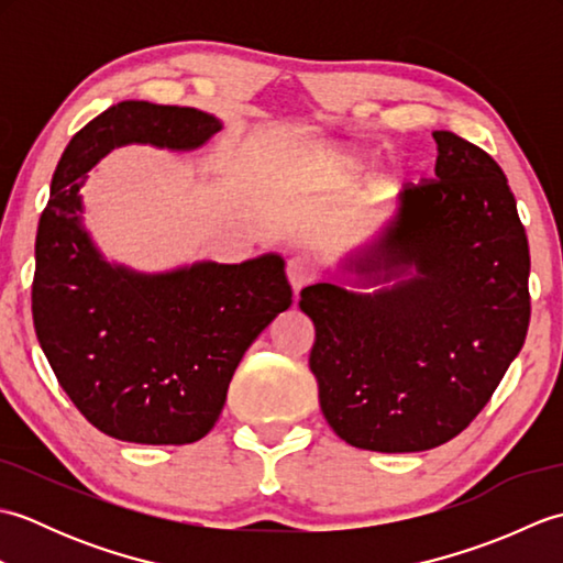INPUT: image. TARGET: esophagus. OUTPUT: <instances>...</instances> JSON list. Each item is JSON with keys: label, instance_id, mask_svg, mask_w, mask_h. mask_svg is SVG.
Masks as SVG:
<instances>
[{"label": "esophagus", "instance_id": "obj_1", "mask_svg": "<svg viewBox=\"0 0 563 563\" xmlns=\"http://www.w3.org/2000/svg\"><path fill=\"white\" fill-rule=\"evenodd\" d=\"M285 273H288V280H290L295 292H300L305 285H309L317 278L314 263L309 261L307 256H292L288 261V266H285Z\"/></svg>", "mask_w": 563, "mask_h": 563}]
</instances>
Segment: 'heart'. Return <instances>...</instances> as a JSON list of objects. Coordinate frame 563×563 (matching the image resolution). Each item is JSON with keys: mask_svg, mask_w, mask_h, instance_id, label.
Masks as SVG:
<instances>
[{"mask_svg": "<svg viewBox=\"0 0 563 563\" xmlns=\"http://www.w3.org/2000/svg\"><path fill=\"white\" fill-rule=\"evenodd\" d=\"M329 164L341 174H361L365 169L363 157H357L353 152H333L329 157Z\"/></svg>", "mask_w": 563, "mask_h": 563, "instance_id": "obj_1", "label": "heart"}]
</instances>
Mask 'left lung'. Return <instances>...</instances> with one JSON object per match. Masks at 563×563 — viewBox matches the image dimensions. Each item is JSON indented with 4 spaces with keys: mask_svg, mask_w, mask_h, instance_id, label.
<instances>
[{
    "mask_svg": "<svg viewBox=\"0 0 563 563\" xmlns=\"http://www.w3.org/2000/svg\"><path fill=\"white\" fill-rule=\"evenodd\" d=\"M433 137L435 178L406 184L385 230L343 261L353 285L377 290L300 292L321 413L361 450L421 452L460 435L528 336L530 249L508 178L450 130Z\"/></svg>",
    "mask_w": 563,
    "mask_h": 563,
    "instance_id": "8db88e82",
    "label": "left lung"
}]
</instances>
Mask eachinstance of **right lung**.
Here are the masks:
<instances>
[{
  "mask_svg": "<svg viewBox=\"0 0 563 563\" xmlns=\"http://www.w3.org/2000/svg\"><path fill=\"white\" fill-rule=\"evenodd\" d=\"M218 118L121 101L69 140L35 234L33 327L53 373L101 433L142 445H188L218 423L234 369L292 305L285 261H198L166 273L109 263L81 224L79 188L113 147L196 150Z\"/></svg>",
  "mask_w": 563,
  "mask_h": 563,
  "instance_id": "right-lung-1",
  "label": "right lung"
}]
</instances>
